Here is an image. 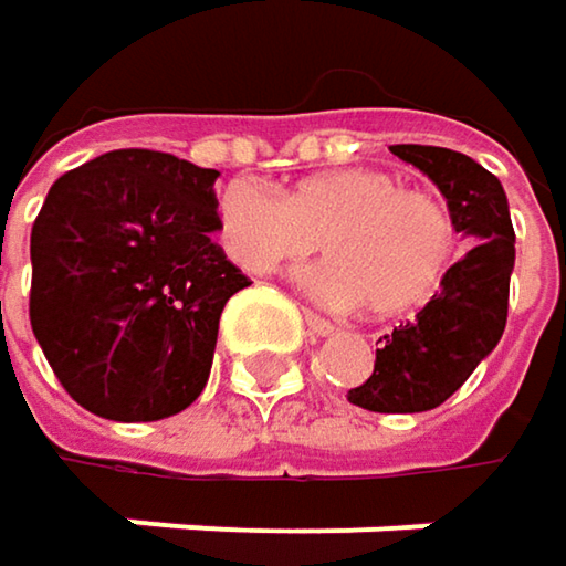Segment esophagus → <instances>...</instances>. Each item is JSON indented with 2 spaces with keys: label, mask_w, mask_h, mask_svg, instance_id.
<instances>
[{
  "label": "esophagus",
  "mask_w": 566,
  "mask_h": 566,
  "mask_svg": "<svg viewBox=\"0 0 566 566\" xmlns=\"http://www.w3.org/2000/svg\"><path fill=\"white\" fill-rule=\"evenodd\" d=\"M304 321H307V327H311L317 337H327V334H334V324H331L327 317L314 314V311H304Z\"/></svg>",
  "instance_id": "obj_1"
}]
</instances>
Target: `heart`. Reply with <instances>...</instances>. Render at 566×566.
<instances>
[{
	"instance_id": "heart-1",
	"label": "heart",
	"mask_w": 566,
	"mask_h": 566,
	"mask_svg": "<svg viewBox=\"0 0 566 566\" xmlns=\"http://www.w3.org/2000/svg\"><path fill=\"white\" fill-rule=\"evenodd\" d=\"M219 239L255 275L304 262L324 242L331 259L301 275L307 294L334 307L367 304L380 317L432 301L459 259L449 206L380 167L307 176L287 199L232 179L219 196Z\"/></svg>"
}]
</instances>
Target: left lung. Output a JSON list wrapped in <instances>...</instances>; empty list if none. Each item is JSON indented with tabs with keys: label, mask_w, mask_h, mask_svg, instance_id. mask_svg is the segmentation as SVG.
Instances as JSON below:
<instances>
[{
	"label": "left lung",
	"mask_w": 566,
	"mask_h": 566,
	"mask_svg": "<svg viewBox=\"0 0 566 566\" xmlns=\"http://www.w3.org/2000/svg\"><path fill=\"white\" fill-rule=\"evenodd\" d=\"M390 150L439 186L469 252L452 265L439 294L380 340L370 380L347 399L370 412H426L455 394L502 340L514 226L499 176L472 157L419 144Z\"/></svg>",
	"instance_id": "left-lung-1"
}]
</instances>
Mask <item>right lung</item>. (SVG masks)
<instances>
[{
  "label": "right lung",
  "instance_id": "1",
  "mask_svg": "<svg viewBox=\"0 0 566 566\" xmlns=\"http://www.w3.org/2000/svg\"><path fill=\"white\" fill-rule=\"evenodd\" d=\"M216 176L160 150H111L49 189L29 317L87 412L154 422L202 394L222 307L252 284L212 242Z\"/></svg>",
  "mask_w": 566,
  "mask_h": 566
}]
</instances>
